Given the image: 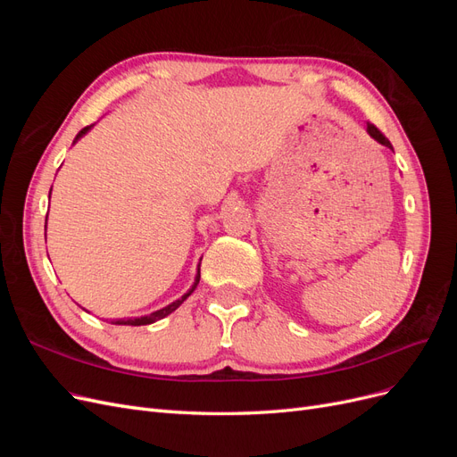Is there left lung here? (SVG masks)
Wrapping results in <instances>:
<instances>
[{"mask_svg":"<svg viewBox=\"0 0 457 457\" xmlns=\"http://www.w3.org/2000/svg\"><path fill=\"white\" fill-rule=\"evenodd\" d=\"M368 133L373 137V139H376L378 143H381V145H385V146H389L391 148V143H389V139H386V137L373 126V123H368Z\"/></svg>","mask_w":457,"mask_h":457,"instance_id":"1","label":"left lung"}]
</instances>
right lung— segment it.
Masks as SVG:
<instances>
[{
    "label": "right lung",
    "instance_id": "add662e5",
    "mask_svg": "<svg viewBox=\"0 0 457 457\" xmlns=\"http://www.w3.org/2000/svg\"><path fill=\"white\" fill-rule=\"evenodd\" d=\"M91 129V126H87V128H84L81 129L79 133H78V137L76 139H79L81 135H86L87 131ZM198 282H200V269H198V276H196V282H195V286H192V289H195L196 286H198ZM192 289L188 294H185L181 299H177V301H173L171 305H168V307H163V309H160V311H156V312H152V314H148V316H141V318H128V320H116V324H121V326H146V324H152V322H156V320H160V318H165L168 314H171L177 307H181V303L192 294Z\"/></svg>",
    "mask_w": 457,
    "mask_h": 457
}]
</instances>
